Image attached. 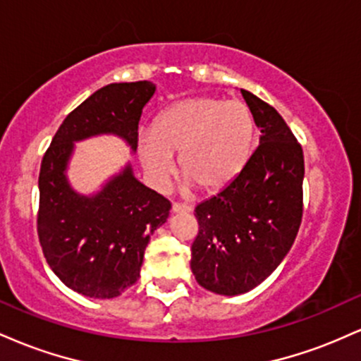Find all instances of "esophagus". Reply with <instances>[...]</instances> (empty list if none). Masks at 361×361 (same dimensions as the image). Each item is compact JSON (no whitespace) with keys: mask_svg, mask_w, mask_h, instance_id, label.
Instances as JSON below:
<instances>
[{"mask_svg":"<svg viewBox=\"0 0 361 361\" xmlns=\"http://www.w3.org/2000/svg\"><path fill=\"white\" fill-rule=\"evenodd\" d=\"M171 210L175 214H186V212H190V210H192V207L185 205V204H178V202H173Z\"/></svg>","mask_w":361,"mask_h":361,"instance_id":"34e87169","label":"esophagus"}]
</instances>
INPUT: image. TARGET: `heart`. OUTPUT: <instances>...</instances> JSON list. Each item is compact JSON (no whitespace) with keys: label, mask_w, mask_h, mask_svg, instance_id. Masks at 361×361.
I'll list each match as a JSON object with an SVG mask.
<instances>
[{"label":"heart","mask_w":361,"mask_h":361,"mask_svg":"<svg viewBox=\"0 0 361 361\" xmlns=\"http://www.w3.org/2000/svg\"><path fill=\"white\" fill-rule=\"evenodd\" d=\"M256 127L243 102L198 97L173 103L159 114L154 130L139 139V157L157 186L175 173L202 192H217L234 180L255 149Z\"/></svg>","instance_id":"b5f03b06"}]
</instances>
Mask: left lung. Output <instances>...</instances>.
Segmentation results:
<instances>
[{
    "instance_id": "1",
    "label": "left lung",
    "mask_w": 361,
    "mask_h": 361,
    "mask_svg": "<svg viewBox=\"0 0 361 361\" xmlns=\"http://www.w3.org/2000/svg\"><path fill=\"white\" fill-rule=\"evenodd\" d=\"M241 93L261 128L259 146L226 188L195 207L190 267L219 295L246 293L267 280L295 241L304 210L300 144L271 105Z\"/></svg>"
}]
</instances>
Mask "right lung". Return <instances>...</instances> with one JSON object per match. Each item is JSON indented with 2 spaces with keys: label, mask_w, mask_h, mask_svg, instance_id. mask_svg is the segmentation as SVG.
Segmentation results:
<instances>
[{
  "label": "right lung",
  "mask_w": 361,
  "mask_h": 361,
  "mask_svg": "<svg viewBox=\"0 0 361 361\" xmlns=\"http://www.w3.org/2000/svg\"><path fill=\"white\" fill-rule=\"evenodd\" d=\"M154 91L151 81L103 86L64 118L44 154L39 241L52 271L81 295L114 299L137 281L149 239L171 204L140 183L130 164L98 193H76L66 176L74 142L115 134L135 151L140 115Z\"/></svg>",
  "instance_id": "obj_1"
}]
</instances>
